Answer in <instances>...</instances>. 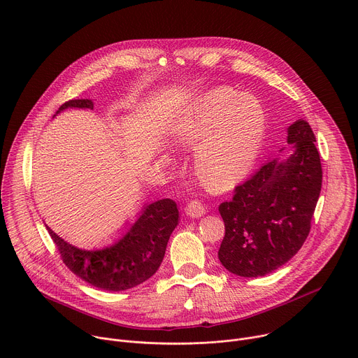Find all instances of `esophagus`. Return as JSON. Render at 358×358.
Listing matches in <instances>:
<instances>
[{
    "mask_svg": "<svg viewBox=\"0 0 358 358\" xmlns=\"http://www.w3.org/2000/svg\"><path fill=\"white\" fill-rule=\"evenodd\" d=\"M185 214L191 218H199V217L206 214V206H203L202 202H199L196 199L189 201L187 203V207H185Z\"/></svg>",
    "mask_w": 358,
    "mask_h": 358,
    "instance_id": "34e87169",
    "label": "esophagus"
}]
</instances>
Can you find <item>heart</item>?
Segmentation results:
<instances>
[{"label": "heart", "instance_id": "b5f03b06", "mask_svg": "<svg viewBox=\"0 0 358 358\" xmlns=\"http://www.w3.org/2000/svg\"><path fill=\"white\" fill-rule=\"evenodd\" d=\"M268 131L261 101L229 87L196 97L173 126L174 138L195 145V173L217 191L241 182L257 163Z\"/></svg>", "mask_w": 358, "mask_h": 358}]
</instances>
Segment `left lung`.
<instances>
[{
	"mask_svg": "<svg viewBox=\"0 0 358 358\" xmlns=\"http://www.w3.org/2000/svg\"><path fill=\"white\" fill-rule=\"evenodd\" d=\"M287 143L294 147L289 159L264 164L218 208L225 222L218 258L231 273L265 276L290 261L309 236L323 178L310 124L296 120Z\"/></svg>",
	"mask_w": 358,
	"mask_h": 358,
	"instance_id": "left-lung-1",
	"label": "left lung"
}]
</instances>
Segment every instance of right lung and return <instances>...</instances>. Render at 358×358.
Listing matches in <instances>:
<instances>
[{"mask_svg": "<svg viewBox=\"0 0 358 358\" xmlns=\"http://www.w3.org/2000/svg\"><path fill=\"white\" fill-rule=\"evenodd\" d=\"M66 108L92 110L93 103L89 99H72L57 113ZM177 225V203L166 198L144 207L130 231L117 243L101 250L78 249L50 228L46 227V229L68 269L94 287L119 292L143 283L157 272L170 235Z\"/></svg>", "mask_w": 358, "mask_h": 358, "instance_id": "1", "label": "right lung"}]
</instances>
